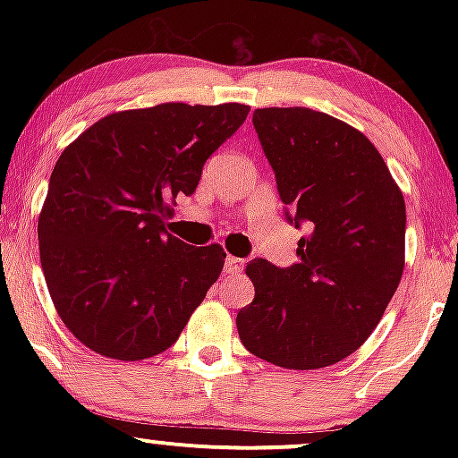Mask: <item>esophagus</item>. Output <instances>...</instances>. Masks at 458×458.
Listing matches in <instances>:
<instances>
[{
    "instance_id": "1",
    "label": "esophagus",
    "mask_w": 458,
    "mask_h": 458,
    "mask_svg": "<svg viewBox=\"0 0 458 458\" xmlns=\"http://www.w3.org/2000/svg\"><path fill=\"white\" fill-rule=\"evenodd\" d=\"M245 269V260L243 259H236V256H225L224 262V271L225 273H233V276H239Z\"/></svg>"
}]
</instances>
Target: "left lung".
Returning a JSON list of instances; mask_svg holds the SVG:
<instances>
[{
	"label": "left lung",
	"instance_id": "8db88e82",
	"mask_svg": "<svg viewBox=\"0 0 458 458\" xmlns=\"http://www.w3.org/2000/svg\"><path fill=\"white\" fill-rule=\"evenodd\" d=\"M286 222L306 228L297 262L254 259L256 295L236 314L260 360L314 370L349 357L379 325L404 267V199L366 135L306 107L256 109Z\"/></svg>",
	"mask_w": 458,
	"mask_h": 458
}]
</instances>
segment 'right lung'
Returning a JSON list of instances; mask_svg holds the SVG:
<instances>
[{
  "mask_svg": "<svg viewBox=\"0 0 458 458\" xmlns=\"http://www.w3.org/2000/svg\"><path fill=\"white\" fill-rule=\"evenodd\" d=\"M239 103L107 115L57 159L38 219L54 306L88 349L138 361L170 349L224 269L222 245L165 233L170 202L245 123Z\"/></svg>",
  "mask_w": 458,
  "mask_h": 458,
  "instance_id": "right-lung-1",
  "label": "right lung"
}]
</instances>
